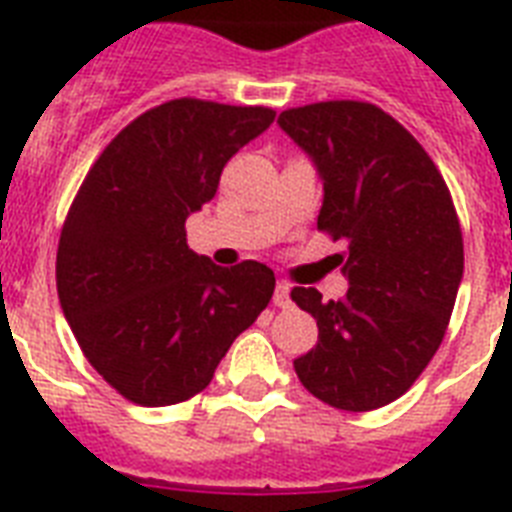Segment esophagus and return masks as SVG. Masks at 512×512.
I'll return each mask as SVG.
<instances>
[{"instance_id":"34e87169","label":"esophagus","mask_w":512,"mask_h":512,"mask_svg":"<svg viewBox=\"0 0 512 512\" xmlns=\"http://www.w3.org/2000/svg\"><path fill=\"white\" fill-rule=\"evenodd\" d=\"M273 303L279 305V308H289V305H292V297H289L287 281H279V284H276V292H273Z\"/></svg>"}]
</instances>
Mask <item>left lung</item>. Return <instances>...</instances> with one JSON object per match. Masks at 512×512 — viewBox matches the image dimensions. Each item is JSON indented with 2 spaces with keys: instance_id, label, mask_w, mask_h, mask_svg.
Returning <instances> with one entry per match:
<instances>
[{
  "instance_id": "1",
  "label": "left lung",
  "mask_w": 512,
  "mask_h": 512,
  "mask_svg": "<svg viewBox=\"0 0 512 512\" xmlns=\"http://www.w3.org/2000/svg\"><path fill=\"white\" fill-rule=\"evenodd\" d=\"M279 127L324 183L319 228L348 241L345 297L321 303L319 289H292L319 324L295 372L335 409H380L412 388L444 340L465 268L452 196L425 148L372 103L289 108Z\"/></svg>"
}]
</instances>
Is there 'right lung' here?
<instances>
[{
    "instance_id": "obj_1",
    "label": "right lung",
    "mask_w": 512,
    "mask_h": 512,
    "mask_svg": "<svg viewBox=\"0 0 512 512\" xmlns=\"http://www.w3.org/2000/svg\"><path fill=\"white\" fill-rule=\"evenodd\" d=\"M276 111L180 98L127 124L92 164L58 244V297L103 380L140 406L207 388L233 340L271 303L276 276L220 268L185 241L239 148Z\"/></svg>"
}]
</instances>
